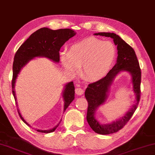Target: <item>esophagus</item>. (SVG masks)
Instances as JSON below:
<instances>
[{
  "mask_svg": "<svg viewBox=\"0 0 155 155\" xmlns=\"http://www.w3.org/2000/svg\"><path fill=\"white\" fill-rule=\"evenodd\" d=\"M75 92L78 94V95H81V94L84 93V90L83 89L82 87H80L78 86L75 89Z\"/></svg>",
  "mask_w": 155,
  "mask_h": 155,
  "instance_id": "1",
  "label": "esophagus"
}]
</instances>
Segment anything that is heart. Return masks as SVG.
I'll use <instances>...</instances> for the list:
<instances>
[{
    "mask_svg": "<svg viewBox=\"0 0 155 155\" xmlns=\"http://www.w3.org/2000/svg\"><path fill=\"white\" fill-rule=\"evenodd\" d=\"M116 51L110 41L87 38L71 46L69 52L61 54V61L67 70L77 72L82 65L81 74L87 79H97L104 76L114 63Z\"/></svg>",
    "mask_w": 155,
    "mask_h": 155,
    "instance_id": "1",
    "label": "heart"
}]
</instances>
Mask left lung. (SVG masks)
<instances>
[{"label":"left lung","instance_id":"8db88e82","mask_svg":"<svg viewBox=\"0 0 155 155\" xmlns=\"http://www.w3.org/2000/svg\"><path fill=\"white\" fill-rule=\"evenodd\" d=\"M94 35L112 38L117 49V61L114 68L108 71L106 77L97 81L90 84L85 91V97L88 102L87 121L94 132L106 135L120 130L127 123L137 108L140 97L141 71L134 50L120 37L114 33H98ZM122 71H128L132 75V82L136 95V102L133 108L120 119L109 124H101L95 118L94 114L97 108L106 101L110 86L114 77Z\"/></svg>","mask_w":155,"mask_h":155}]
</instances>
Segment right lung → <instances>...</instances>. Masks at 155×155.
Masks as SVG:
<instances>
[{
    "instance_id": "right-lung-1",
    "label": "right lung",
    "mask_w": 155,
    "mask_h": 155,
    "mask_svg": "<svg viewBox=\"0 0 155 155\" xmlns=\"http://www.w3.org/2000/svg\"><path fill=\"white\" fill-rule=\"evenodd\" d=\"M76 35L73 30L69 28L51 30L48 28H41L35 32L29 37L18 48L16 52L13 62V77L12 81V94L17 103V98L15 95V85L17 76L20 71L30 61L36 57H45L51 60L55 63L60 61V49L67 41L70 40ZM74 85L73 81L69 82L64 85L63 92L64 100V110L69 107L71 101L74 99ZM18 115L21 119L28 126H31L25 120L19 110L17 108ZM58 124L53 129L48 130L36 129L37 131L41 133H51L55 130Z\"/></svg>"
}]
</instances>
